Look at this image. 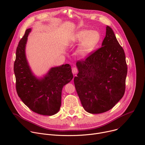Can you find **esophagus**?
I'll return each mask as SVG.
<instances>
[{"instance_id":"esophagus-1","label":"esophagus","mask_w":145,"mask_h":145,"mask_svg":"<svg viewBox=\"0 0 145 145\" xmlns=\"http://www.w3.org/2000/svg\"><path fill=\"white\" fill-rule=\"evenodd\" d=\"M78 72V70L77 68H76V67H73V68L72 69V72L73 74H76Z\"/></svg>"}]
</instances>
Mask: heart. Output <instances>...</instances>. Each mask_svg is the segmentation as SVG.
I'll return each mask as SVG.
<instances>
[{"label": "heart", "instance_id": "obj_1", "mask_svg": "<svg viewBox=\"0 0 145 145\" xmlns=\"http://www.w3.org/2000/svg\"><path fill=\"white\" fill-rule=\"evenodd\" d=\"M100 40V34L96 31L82 30L75 33L70 39L71 43H76L80 41L76 54L80 57L88 56L96 47Z\"/></svg>", "mask_w": 145, "mask_h": 145}]
</instances>
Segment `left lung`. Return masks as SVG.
<instances>
[{
  "label": "left lung",
  "mask_w": 145,
  "mask_h": 145,
  "mask_svg": "<svg viewBox=\"0 0 145 145\" xmlns=\"http://www.w3.org/2000/svg\"><path fill=\"white\" fill-rule=\"evenodd\" d=\"M76 65L79 72L74 82L87 112L107 111L123 97L127 73L126 56L111 27H106L102 47Z\"/></svg>",
  "instance_id": "8db88e82"
}]
</instances>
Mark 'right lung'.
Instances as JSON below:
<instances>
[{
	"label": "right lung",
	"mask_w": 145,
	"mask_h": 145,
	"mask_svg": "<svg viewBox=\"0 0 145 145\" xmlns=\"http://www.w3.org/2000/svg\"><path fill=\"white\" fill-rule=\"evenodd\" d=\"M31 29L26 30L16 48L14 71L16 90L23 102L33 111L43 115H52L61 106L63 87L73 78L69 64L52 67L43 78L33 75L27 62L25 48Z\"/></svg>",
	"instance_id": "obj_1"
}]
</instances>
